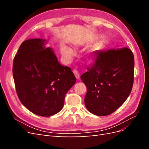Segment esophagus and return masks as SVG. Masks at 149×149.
I'll return each mask as SVG.
<instances>
[{"mask_svg":"<svg viewBox=\"0 0 149 149\" xmlns=\"http://www.w3.org/2000/svg\"><path fill=\"white\" fill-rule=\"evenodd\" d=\"M73 73H74V74L75 75V77L76 78V79H79V78H80V75H79V71H78V70H73Z\"/></svg>","mask_w":149,"mask_h":149,"instance_id":"1","label":"esophagus"}]
</instances>
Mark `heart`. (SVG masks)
<instances>
[{"label": "heart", "mask_w": 149, "mask_h": 149, "mask_svg": "<svg viewBox=\"0 0 149 149\" xmlns=\"http://www.w3.org/2000/svg\"><path fill=\"white\" fill-rule=\"evenodd\" d=\"M89 41V40H88ZM96 50V48L95 47H93L89 51L88 53L89 55H91V54L93 53H94ZM61 52L63 56L66 59H71V58L73 57V56L74 55V52L73 51V49L71 48H70V47L65 46V45H62L61 47Z\"/></svg>", "instance_id": "1"}]
</instances>
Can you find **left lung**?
Wrapping results in <instances>:
<instances>
[{
  "label": "left lung",
  "mask_w": 149,
  "mask_h": 149,
  "mask_svg": "<svg viewBox=\"0 0 149 149\" xmlns=\"http://www.w3.org/2000/svg\"><path fill=\"white\" fill-rule=\"evenodd\" d=\"M94 63L81 76L87 88L84 103L91 113L112 114L131 93L134 84V57L127 47L96 50Z\"/></svg>",
  "instance_id": "obj_1"
}]
</instances>
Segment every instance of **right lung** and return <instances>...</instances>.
Returning <instances> with one entry per match:
<instances>
[{
	"label": "right lung",
	"instance_id": "right-lung-1",
	"mask_svg": "<svg viewBox=\"0 0 149 149\" xmlns=\"http://www.w3.org/2000/svg\"><path fill=\"white\" fill-rule=\"evenodd\" d=\"M45 40H25L13 63V76L20 102L33 114H56L63 107L66 93L76 83L70 67L58 62Z\"/></svg>",
	"mask_w": 149,
	"mask_h": 149
}]
</instances>
